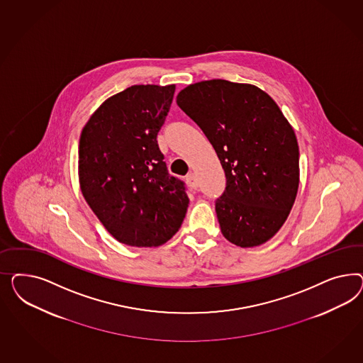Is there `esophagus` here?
Listing matches in <instances>:
<instances>
[{
  "mask_svg": "<svg viewBox=\"0 0 363 363\" xmlns=\"http://www.w3.org/2000/svg\"><path fill=\"white\" fill-rule=\"evenodd\" d=\"M186 182H187V184H189V186L191 187V189H197V187H198L197 177L194 176V174H193V173H190V174H187Z\"/></svg>",
  "mask_w": 363,
  "mask_h": 363,
  "instance_id": "esophagus-1",
  "label": "esophagus"
}]
</instances>
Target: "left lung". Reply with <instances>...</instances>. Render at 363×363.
Returning <instances> with one entry per match:
<instances>
[{
	"mask_svg": "<svg viewBox=\"0 0 363 363\" xmlns=\"http://www.w3.org/2000/svg\"><path fill=\"white\" fill-rule=\"evenodd\" d=\"M177 104L205 133L226 176L216 202L220 231L240 247L272 240L287 220L299 185L293 126L262 89L209 79L191 84Z\"/></svg>",
	"mask_w": 363,
	"mask_h": 363,
	"instance_id": "left-lung-1",
	"label": "left lung"
}]
</instances>
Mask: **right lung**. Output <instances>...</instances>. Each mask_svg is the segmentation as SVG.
Returning <instances> with one entry per match:
<instances>
[{"instance_id": "right-lung-1", "label": "right lung", "mask_w": 363, "mask_h": 363, "mask_svg": "<svg viewBox=\"0 0 363 363\" xmlns=\"http://www.w3.org/2000/svg\"><path fill=\"white\" fill-rule=\"evenodd\" d=\"M176 85H133L105 99L84 126L78 146L82 196L121 243L157 247L182 225L189 198L169 177L157 134Z\"/></svg>"}]
</instances>
